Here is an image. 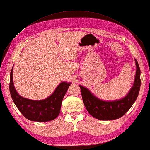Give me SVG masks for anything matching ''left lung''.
I'll return each instance as SVG.
<instances>
[{
	"label": "left lung",
	"mask_w": 150,
	"mask_h": 150,
	"mask_svg": "<svg viewBox=\"0 0 150 150\" xmlns=\"http://www.w3.org/2000/svg\"><path fill=\"white\" fill-rule=\"evenodd\" d=\"M136 72L133 86L125 97L118 100L105 101L97 97L87 88L79 85L81 88L83 103L86 110L95 118L111 120L121 118L129 110L136 100L141 86V71L137 61L135 59Z\"/></svg>",
	"instance_id": "8db88e82"
}]
</instances>
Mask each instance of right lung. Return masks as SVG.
Masks as SVG:
<instances>
[{"instance_id":"right-lung-1","label":"right lung","mask_w":150,"mask_h":150,"mask_svg":"<svg viewBox=\"0 0 150 150\" xmlns=\"http://www.w3.org/2000/svg\"><path fill=\"white\" fill-rule=\"evenodd\" d=\"M12 67L10 73L9 90L16 108L27 119L34 122L52 121L59 115L61 104L71 82L63 81L57 86L53 93L42 100H30L18 94L13 83Z\"/></svg>"}]
</instances>
